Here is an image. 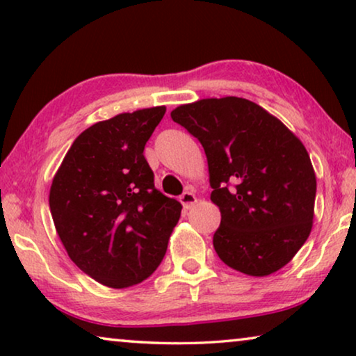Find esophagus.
<instances>
[{
  "instance_id": "1",
  "label": "esophagus",
  "mask_w": 356,
  "mask_h": 356,
  "mask_svg": "<svg viewBox=\"0 0 356 356\" xmlns=\"http://www.w3.org/2000/svg\"><path fill=\"white\" fill-rule=\"evenodd\" d=\"M179 202L183 204V207L186 209V211H189V209L194 207V204L197 202V197H196V194H194V193L186 191V193H183L181 196H179Z\"/></svg>"
}]
</instances>
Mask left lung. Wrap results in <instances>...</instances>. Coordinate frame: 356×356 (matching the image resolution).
I'll list each match as a JSON object with an SVG mask.
<instances>
[{"label": "left lung", "mask_w": 356, "mask_h": 356, "mask_svg": "<svg viewBox=\"0 0 356 356\" xmlns=\"http://www.w3.org/2000/svg\"><path fill=\"white\" fill-rule=\"evenodd\" d=\"M202 144L211 201L220 209L213 248L228 267L266 277L293 259L314 217L316 175L305 145L279 118L240 97L172 111Z\"/></svg>", "instance_id": "left-lung-1"}]
</instances>
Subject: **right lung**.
Instances as JSON below:
<instances>
[{
	"mask_svg": "<svg viewBox=\"0 0 356 356\" xmlns=\"http://www.w3.org/2000/svg\"><path fill=\"white\" fill-rule=\"evenodd\" d=\"M165 106L92 124L67 150L50 188V211L67 256L110 289L147 279L162 262L181 204L155 188L144 147Z\"/></svg>",
	"mask_w": 356,
	"mask_h": 356,
	"instance_id": "1",
	"label": "right lung"
}]
</instances>
